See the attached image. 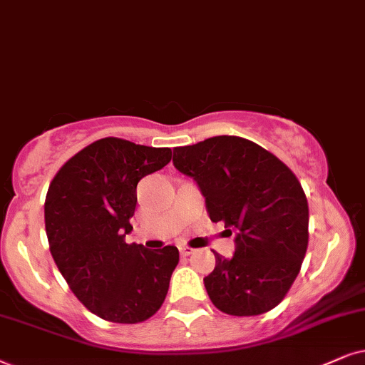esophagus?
Listing matches in <instances>:
<instances>
[{
    "instance_id": "1",
    "label": "esophagus",
    "mask_w": 365,
    "mask_h": 365,
    "mask_svg": "<svg viewBox=\"0 0 365 365\" xmlns=\"http://www.w3.org/2000/svg\"><path fill=\"white\" fill-rule=\"evenodd\" d=\"M193 249H190V247H180V255L182 257H188V255H192L193 254Z\"/></svg>"
}]
</instances>
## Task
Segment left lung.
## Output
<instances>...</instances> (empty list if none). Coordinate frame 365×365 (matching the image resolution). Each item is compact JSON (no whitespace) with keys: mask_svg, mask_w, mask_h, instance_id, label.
Segmentation results:
<instances>
[{"mask_svg":"<svg viewBox=\"0 0 365 365\" xmlns=\"http://www.w3.org/2000/svg\"><path fill=\"white\" fill-rule=\"evenodd\" d=\"M173 165L195 180L210 220L237 232L232 259L213 252L215 269L203 279L213 305L237 317L269 312L307 252L309 205L297 177L265 148L228 135L177 147Z\"/></svg>","mask_w":365,"mask_h":365,"instance_id":"left-lung-1","label":"left lung"}]
</instances>
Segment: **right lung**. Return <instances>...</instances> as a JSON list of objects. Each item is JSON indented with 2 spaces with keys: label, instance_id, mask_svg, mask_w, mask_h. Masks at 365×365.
<instances>
[{
  "label": "right lung",
  "instance_id": "1",
  "mask_svg": "<svg viewBox=\"0 0 365 365\" xmlns=\"http://www.w3.org/2000/svg\"><path fill=\"white\" fill-rule=\"evenodd\" d=\"M170 160V148L101 138L68 160L48 188L53 260L76 299L110 322H143L167 297L177 247L148 250L125 235L133 230L138 182Z\"/></svg>",
  "mask_w": 365,
  "mask_h": 365
}]
</instances>
